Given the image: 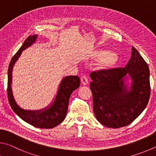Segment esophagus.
<instances>
[{
	"label": "esophagus",
	"instance_id": "obj_1",
	"mask_svg": "<svg viewBox=\"0 0 156 156\" xmlns=\"http://www.w3.org/2000/svg\"><path fill=\"white\" fill-rule=\"evenodd\" d=\"M81 83L83 86H86V85H87V84H88V79H87L86 76H81Z\"/></svg>",
	"mask_w": 156,
	"mask_h": 156
}]
</instances>
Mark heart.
Returning a JSON list of instances; mask_svg holds the SVG:
<instances>
[{
  "label": "heart",
  "mask_w": 156,
  "mask_h": 156,
  "mask_svg": "<svg viewBox=\"0 0 156 156\" xmlns=\"http://www.w3.org/2000/svg\"><path fill=\"white\" fill-rule=\"evenodd\" d=\"M95 56L99 57V65L103 68L112 67L118 62L119 56L115 52L110 51H100L95 53Z\"/></svg>",
  "instance_id": "b5f03b06"
}]
</instances>
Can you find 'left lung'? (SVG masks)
Masks as SVG:
<instances>
[{
	"instance_id": "obj_1",
	"label": "left lung",
	"mask_w": 156,
	"mask_h": 156,
	"mask_svg": "<svg viewBox=\"0 0 156 156\" xmlns=\"http://www.w3.org/2000/svg\"><path fill=\"white\" fill-rule=\"evenodd\" d=\"M149 76L148 65L134 47L125 68L91 73L90 87L98 121L111 128L127 126L134 121L149 102Z\"/></svg>"
}]
</instances>
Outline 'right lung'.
I'll return each mask as SVG.
<instances>
[{"mask_svg": "<svg viewBox=\"0 0 156 156\" xmlns=\"http://www.w3.org/2000/svg\"><path fill=\"white\" fill-rule=\"evenodd\" d=\"M37 37V35H30L27 37L11 60L8 68V100L13 111L24 121L35 127L49 129L57 126L64 120L66 116L70 97L72 92L80 87V80L77 76H64L59 84L53 101L47 107L39 110H27L21 108L16 103L12 91L13 68L23 51L35 43Z\"/></svg>", "mask_w": 156, "mask_h": 156, "instance_id": "1", "label": "right lung"}]
</instances>
